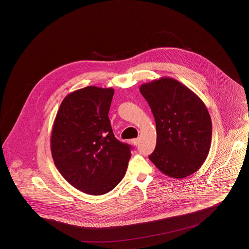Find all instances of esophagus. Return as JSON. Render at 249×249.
Returning <instances> with one entry per match:
<instances>
[{"mask_svg":"<svg viewBox=\"0 0 249 249\" xmlns=\"http://www.w3.org/2000/svg\"><path fill=\"white\" fill-rule=\"evenodd\" d=\"M131 143L132 144H134V145H138V143H139V139L138 138H134V139H131Z\"/></svg>","mask_w":249,"mask_h":249,"instance_id":"1","label":"esophagus"}]
</instances>
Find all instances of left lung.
Masks as SVG:
<instances>
[{"label":"left lung","instance_id":"1","mask_svg":"<svg viewBox=\"0 0 249 249\" xmlns=\"http://www.w3.org/2000/svg\"><path fill=\"white\" fill-rule=\"evenodd\" d=\"M140 92L156 121L157 143L148 158L170 178H185L200 169L212 139V121L201 99L170 77L142 84Z\"/></svg>","mask_w":249,"mask_h":249}]
</instances>
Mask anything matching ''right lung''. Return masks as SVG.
<instances>
[{"label":"right lung","instance_id":"1","mask_svg":"<svg viewBox=\"0 0 249 249\" xmlns=\"http://www.w3.org/2000/svg\"><path fill=\"white\" fill-rule=\"evenodd\" d=\"M113 95V89L94 86L67 95L51 131V154L60 175L89 195L117 187L131 156V146L115 137L108 118Z\"/></svg>","mask_w":249,"mask_h":249}]
</instances>
